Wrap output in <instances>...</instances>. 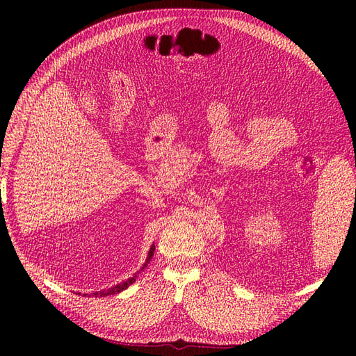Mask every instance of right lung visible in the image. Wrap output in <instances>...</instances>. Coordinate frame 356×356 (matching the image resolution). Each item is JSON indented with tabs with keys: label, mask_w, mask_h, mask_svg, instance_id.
<instances>
[{
	"label": "right lung",
	"mask_w": 356,
	"mask_h": 356,
	"mask_svg": "<svg viewBox=\"0 0 356 356\" xmlns=\"http://www.w3.org/2000/svg\"><path fill=\"white\" fill-rule=\"evenodd\" d=\"M154 245L149 248V252H148V257H147V260H145V263H143V266L140 268V270L143 269V268H147V264L149 263V260H151V257H153V254H154ZM139 270V272H140ZM139 272H136V274L131 277V278H128L127 282H124V283H119V284H116V286H113V287H110V289H105V291H99V292H93V297H108V295H115V293H119V292H122L124 289H127L128 286L130 284H133L134 282H136V278H138V274ZM84 295H87V293H84Z\"/></svg>",
	"instance_id": "add662e5"
}]
</instances>
